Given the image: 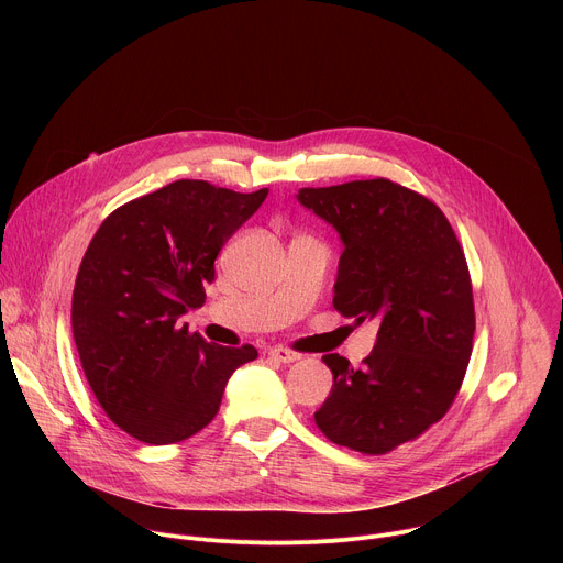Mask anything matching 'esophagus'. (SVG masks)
I'll list each match as a JSON object with an SVG mask.
<instances>
[{
	"label": "esophagus",
	"mask_w": 563,
	"mask_h": 563,
	"mask_svg": "<svg viewBox=\"0 0 563 563\" xmlns=\"http://www.w3.org/2000/svg\"><path fill=\"white\" fill-rule=\"evenodd\" d=\"M269 356H272V358H276L278 363H294V361H298V358H300V354H298V352H294V350H289V347H283V345L272 347V350H269Z\"/></svg>",
	"instance_id": "1"
}]
</instances>
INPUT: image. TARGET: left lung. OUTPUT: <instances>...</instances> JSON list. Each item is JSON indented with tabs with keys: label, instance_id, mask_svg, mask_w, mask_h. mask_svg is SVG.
Instances as JSON below:
<instances>
[{
	"label": "left lung",
	"instance_id": "8db88e82",
	"mask_svg": "<svg viewBox=\"0 0 563 563\" xmlns=\"http://www.w3.org/2000/svg\"><path fill=\"white\" fill-rule=\"evenodd\" d=\"M298 200L343 238L336 311L378 323L361 369L323 356L334 385L316 426L336 445L387 454L441 421L461 389L476 328L463 247L430 198L387 178L305 187Z\"/></svg>",
	"mask_w": 563,
	"mask_h": 563
}]
</instances>
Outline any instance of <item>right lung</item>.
<instances>
[{"instance_id": "add662e5", "label": "right lung", "mask_w": 563, "mask_h": 563, "mask_svg": "<svg viewBox=\"0 0 563 563\" xmlns=\"http://www.w3.org/2000/svg\"><path fill=\"white\" fill-rule=\"evenodd\" d=\"M269 189L238 194L178 180L104 218L79 265L70 320L85 376L107 417L142 443H178L213 421L254 345L207 343L178 320L205 305L213 261Z\"/></svg>"}]
</instances>
